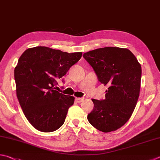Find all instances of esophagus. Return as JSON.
I'll list each match as a JSON object with an SVG mask.
<instances>
[{"mask_svg":"<svg viewBox=\"0 0 160 160\" xmlns=\"http://www.w3.org/2000/svg\"><path fill=\"white\" fill-rule=\"evenodd\" d=\"M84 99L83 98H75V101L78 103H79V102H81Z\"/></svg>","mask_w":160,"mask_h":160,"instance_id":"1","label":"esophagus"}]
</instances>
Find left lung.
<instances>
[{
  "mask_svg": "<svg viewBox=\"0 0 160 160\" xmlns=\"http://www.w3.org/2000/svg\"><path fill=\"white\" fill-rule=\"evenodd\" d=\"M83 57L92 66L98 81L108 86L105 99H92L88 120L103 132L115 131L131 117L139 97L141 67L128 49L104 47L90 51Z\"/></svg>",
  "mask_w": 160,
  "mask_h": 160,
  "instance_id": "obj_1",
  "label": "left lung"
}]
</instances>
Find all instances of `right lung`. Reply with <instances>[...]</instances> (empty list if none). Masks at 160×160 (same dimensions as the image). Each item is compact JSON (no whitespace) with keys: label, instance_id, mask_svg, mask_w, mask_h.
I'll return each mask as SVG.
<instances>
[{"label":"right lung","instance_id":"obj_1","mask_svg":"<svg viewBox=\"0 0 160 160\" xmlns=\"http://www.w3.org/2000/svg\"><path fill=\"white\" fill-rule=\"evenodd\" d=\"M81 56V52L35 47L20 56L14 69L17 97L24 115L36 129L51 132L63 125L74 98L60 93L55 86Z\"/></svg>","mask_w":160,"mask_h":160}]
</instances>
